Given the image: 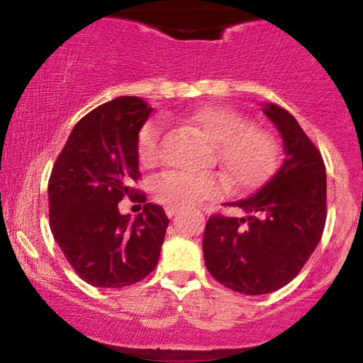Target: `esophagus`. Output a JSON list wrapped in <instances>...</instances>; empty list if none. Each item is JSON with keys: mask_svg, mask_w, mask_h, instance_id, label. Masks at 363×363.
<instances>
[{"mask_svg": "<svg viewBox=\"0 0 363 363\" xmlns=\"http://www.w3.org/2000/svg\"><path fill=\"white\" fill-rule=\"evenodd\" d=\"M165 213H167V216H169V218H172V216H176V215L179 213V210H177V208L167 206V208H165Z\"/></svg>", "mask_w": 363, "mask_h": 363, "instance_id": "esophagus-1", "label": "esophagus"}]
</instances>
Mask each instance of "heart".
Wrapping results in <instances>:
<instances>
[{
    "instance_id": "b5f03b06",
    "label": "heart",
    "mask_w": 363,
    "mask_h": 363,
    "mask_svg": "<svg viewBox=\"0 0 363 363\" xmlns=\"http://www.w3.org/2000/svg\"><path fill=\"white\" fill-rule=\"evenodd\" d=\"M186 123L216 143V155L239 191H252L264 184L278 164L277 141L262 128L251 126L245 116L225 106H206L194 111ZM160 121H148L140 129L136 155L143 167H153L160 153ZM223 177L184 174L177 170L160 174L152 184L153 198L165 206L191 208L227 193Z\"/></svg>"
}]
</instances>
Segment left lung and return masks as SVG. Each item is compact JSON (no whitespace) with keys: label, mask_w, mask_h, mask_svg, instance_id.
I'll list each match as a JSON object with an SVG mask.
<instances>
[{"label":"left lung","mask_w":363,"mask_h":363,"mask_svg":"<svg viewBox=\"0 0 363 363\" xmlns=\"http://www.w3.org/2000/svg\"><path fill=\"white\" fill-rule=\"evenodd\" d=\"M278 128L285 160L251 198L230 203L247 216L211 215L203 254L211 277L245 295L280 290L301 273L326 223V167L309 136L289 111L262 109Z\"/></svg>","instance_id":"obj_1"}]
</instances>
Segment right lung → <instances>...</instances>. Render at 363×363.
I'll return each instance as SVG.
<instances>
[{
	"mask_svg": "<svg viewBox=\"0 0 363 363\" xmlns=\"http://www.w3.org/2000/svg\"><path fill=\"white\" fill-rule=\"evenodd\" d=\"M152 107L140 97L102 104L73 128L49 177V223L74 273L94 286L123 289L157 266L169 218L145 203L131 220L118 201H147L140 179L136 140Z\"/></svg>",
	"mask_w": 363,
	"mask_h": 363,
	"instance_id": "1",
	"label": "right lung"
}]
</instances>
